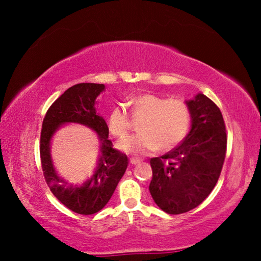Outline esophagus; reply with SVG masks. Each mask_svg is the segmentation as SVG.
<instances>
[{
  "label": "esophagus",
  "instance_id": "esophagus-1",
  "mask_svg": "<svg viewBox=\"0 0 261 261\" xmlns=\"http://www.w3.org/2000/svg\"><path fill=\"white\" fill-rule=\"evenodd\" d=\"M141 160L140 159H138V158H131L130 159V163L131 165H137V163H139Z\"/></svg>",
  "mask_w": 261,
  "mask_h": 261
}]
</instances>
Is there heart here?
<instances>
[{"label":"heart","mask_w":261,"mask_h":261,"mask_svg":"<svg viewBox=\"0 0 261 261\" xmlns=\"http://www.w3.org/2000/svg\"><path fill=\"white\" fill-rule=\"evenodd\" d=\"M132 114L140 122V132L125 137L117 143V147L125 153L144 155L156 151L174 148L187 137L192 120V113L187 101L141 93L130 100ZM110 132L116 137H124L132 126V118L123 106H115L107 118Z\"/></svg>","instance_id":"1"}]
</instances>
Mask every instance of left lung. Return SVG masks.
<instances>
[{"label": "left lung", "mask_w": 261, "mask_h": 261, "mask_svg": "<svg viewBox=\"0 0 261 261\" xmlns=\"http://www.w3.org/2000/svg\"><path fill=\"white\" fill-rule=\"evenodd\" d=\"M187 102L192 113L188 136L173 151L151 159L149 192L168 214L199 206L216 185L226 158V125L218 106L201 93Z\"/></svg>", "instance_id": "8db88e82"}]
</instances>
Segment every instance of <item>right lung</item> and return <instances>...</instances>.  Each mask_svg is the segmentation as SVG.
<instances>
[{
	"label": "right lung",
	"instance_id": "add662e5",
	"mask_svg": "<svg viewBox=\"0 0 261 261\" xmlns=\"http://www.w3.org/2000/svg\"><path fill=\"white\" fill-rule=\"evenodd\" d=\"M105 91L103 84L82 83L62 94L49 109L42 122L40 158L43 176L51 193L74 213L91 215L107 205L127 167V156L113 148L108 139V125L96 114V98ZM78 122L97 132L100 143V155L92 177L82 186H70L60 178L52 165L50 141L61 125Z\"/></svg>",
	"mask_w": 261,
	"mask_h": 261
}]
</instances>
